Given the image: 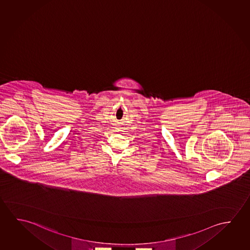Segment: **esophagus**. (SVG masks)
I'll return each instance as SVG.
<instances>
[{
	"label": "esophagus",
	"mask_w": 250,
	"mask_h": 250,
	"mask_svg": "<svg viewBox=\"0 0 250 250\" xmlns=\"http://www.w3.org/2000/svg\"><path fill=\"white\" fill-rule=\"evenodd\" d=\"M117 129H118V128H117ZM119 131H120V130H119Z\"/></svg>",
	"instance_id": "34e87169"
}]
</instances>
